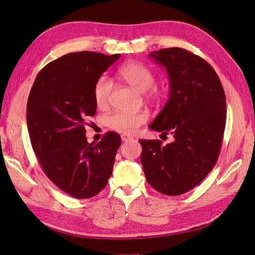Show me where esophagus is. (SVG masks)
I'll use <instances>...</instances> for the list:
<instances>
[{"label": "esophagus", "mask_w": 255, "mask_h": 255, "mask_svg": "<svg viewBox=\"0 0 255 255\" xmlns=\"http://www.w3.org/2000/svg\"><path fill=\"white\" fill-rule=\"evenodd\" d=\"M121 139H122V141H129V140H132L133 139V137L132 136H129V135H126V134H122L121 135Z\"/></svg>", "instance_id": "esophagus-1"}]
</instances>
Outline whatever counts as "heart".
Wrapping results in <instances>:
<instances>
[{
	"label": "heart",
	"mask_w": 255,
	"mask_h": 255,
	"mask_svg": "<svg viewBox=\"0 0 255 255\" xmlns=\"http://www.w3.org/2000/svg\"><path fill=\"white\" fill-rule=\"evenodd\" d=\"M119 76L127 82L129 86L140 92H145L152 88L155 82L154 75L149 68L139 63H128L119 69ZM113 91V83L110 79L102 76L100 78L94 87V99L99 107H104L109 102ZM152 95H156L155 91ZM148 119V116L144 113H115L106 120L107 126L112 129L125 134L135 132L137 128Z\"/></svg>",
	"instance_id": "b5f03b06"
}]
</instances>
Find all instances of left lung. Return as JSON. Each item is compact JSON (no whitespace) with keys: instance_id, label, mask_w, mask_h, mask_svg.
<instances>
[{"instance_id":"1","label":"left lung","mask_w":255,"mask_h":255,"mask_svg":"<svg viewBox=\"0 0 255 255\" xmlns=\"http://www.w3.org/2000/svg\"><path fill=\"white\" fill-rule=\"evenodd\" d=\"M149 57L163 66L169 97L149 126L173 141L139 140L146 182L161 194L179 196L201 182L217 161L226 128L227 104L221 82L203 58L184 49L154 51Z\"/></svg>"}]
</instances>
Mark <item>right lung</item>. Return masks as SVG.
<instances>
[{
	"label": "right lung",
	"mask_w": 255,
	"mask_h": 255,
	"mask_svg": "<svg viewBox=\"0 0 255 255\" xmlns=\"http://www.w3.org/2000/svg\"><path fill=\"white\" fill-rule=\"evenodd\" d=\"M120 56L66 54L42 69L29 92L26 123L38 161L58 188L76 199L98 195L113 172L119 134L88 143L85 120L97 111L96 82Z\"/></svg>",
	"instance_id": "1"
}]
</instances>
